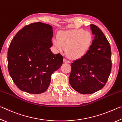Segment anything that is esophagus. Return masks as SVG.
<instances>
[{
    "label": "esophagus",
    "mask_w": 122,
    "mask_h": 122,
    "mask_svg": "<svg viewBox=\"0 0 122 122\" xmlns=\"http://www.w3.org/2000/svg\"><path fill=\"white\" fill-rule=\"evenodd\" d=\"M64 62L70 63H71V61L68 60H67V59H64Z\"/></svg>",
    "instance_id": "34e87169"
}]
</instances>
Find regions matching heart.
<instances>
[{
    "label": "heart",
    "mask_w": 122,
    "mask_h": 122,
    "mask_svg": "<svg viewBox=\"0 0 122 122\" xmlns=\"http://www.w3.org/2000/svg\"><path fill=\"white\" fill-rule=\"evenodd\" d=\"M92 39L90 32L78 29L61 33L57 39L53 40V43L60 51L67 48L68 55L73 58H77L85 53L90 45Z\"/></svg>",
    "instance_id": "b5f03b06"
}]
</instances>
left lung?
<instances>
[{
  "label": "left lung",
  "instance_id": "1",
  "mask_svg": "<svg viewBox=\"0 0 122 122\" xmlns=\"http://www.w3.org/2000/svg\"><path fill=\"white\" fill-rule=\"evenodd\" d=\"M94 35L92 44L81 58L71 63L69 83L76 92L90 94L106 85L111 71V51L109 41L102 30L90 25Z\"/></svg>",
  "mask_w": 122,
  "mask_h": 122
}]
</instances>
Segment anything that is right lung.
I'll use <instances>...</instances> for the list:
<instances>
[{"label": "right lung", "mask_w": 122, "mask_h": 122, "mask_svg": "<svg viewBox=\"0 0 122 122\" xmlns=\"http://www.w3.org/2000/svg\"><path fill=\"white\" fill-rule=\"evenodd\" d=\"M53 27L41 22L26 25L15 34L7 53L8 69L17 87L30 94L44 92L51 75L61 67L63 57L54 54Z\"/></svg>", "instance_id": "add662e5"}]
</instances>
